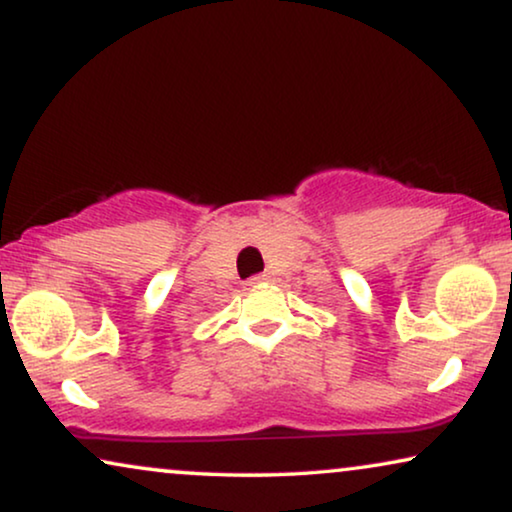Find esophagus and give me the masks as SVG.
<instances>
[{"label": "esophagus", "mask_w": 512, "mask_h": 512, "mask_svg": "<svg viewBox=\"0 0 512 512\" xmlns=\"http://www.w3.org/2000/svg\"><path fill=\"white\" fill-rule=\"evenodd\" d=\"M272 272H263V275H256V277H251V286H258V284H270L272 282Z\"/></svg>", "instance_id": "esophagus-1"}]
</instances>
